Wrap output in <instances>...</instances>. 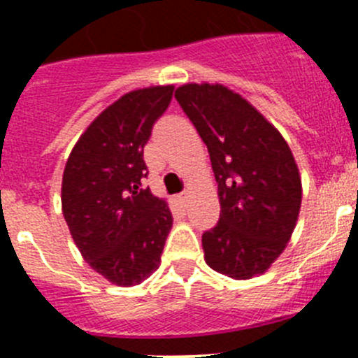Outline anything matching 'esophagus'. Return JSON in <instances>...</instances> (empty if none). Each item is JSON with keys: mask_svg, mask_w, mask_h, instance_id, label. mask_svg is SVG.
<instances>
[{"mask_svg": "<svg viewBox=\"0 0 358 358\" xmlns=\"http://www.w3.org/2000/svg\"><path fill=\"white\" fill-rule=\"evenodd\" d=\"M186 201H188V194H186V192H182V194L179 195V202H181L182 206H185V204H186Z\"/></svg>", "mask_w": 358, "mask_h": 358, "instance_id": "34e87169", "label": "esophagus"}]
</instances>
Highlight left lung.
<instances>
[{"mask_svg":"<svg viewBox=\"0 0 358 358\" xmlns=\"http://www.w3.org/2000/svg\"><path fill=\"white\" fill-rule=\"evenodd\" d=\"M176 100L210 152L220 218L202 233L204 260L235 280L264 274L301 208V179L283 136L224 85L186 84Z\"/></svg>","mask_w":358,"mask_h":358,"instance_id":"1","label":"left lung"}]
</instances>
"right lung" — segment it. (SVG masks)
<instances>
[{"instance_id": "obj_1", "label": "right lung", "mask_w": 358, "mask_h": 358, "mask_svg": "<svg viewBox=\"0 0 358 358\" xmlns=\"http://www.w3.org/2000/svg\"><path fill=\"white\" fill-rule=\"evenodd\" d=\"M173 85L131 91L91 123L62 176V213L84 260L120 287L147 280L172 227L163 199L143 188V147Z\"/></svg>"}]
</instances>
